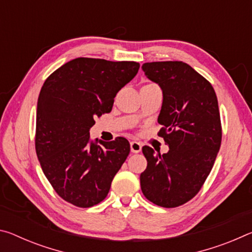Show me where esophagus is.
I'll return each instance as SVG.
<instances>
[{"mask_svg":"<svg viewBox=\"0 0 252 252\" xmlns=\"http://www.w3.org/2000/svg\"><path fill=\"white\" fill-rule=\"evenodd\" d=\"M130 149H131V152L139 153L142 149V144L138 142V141H131L130 142Z\"/></svg>","mask_w":252,"mask_h":252,"instance_id":"esophagus-1","label":"esophagus"}]
</instances>
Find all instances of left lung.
<instances>
[{"mask_svg": "<svg viewBox=\"0 0 252 252\" xmlns=\"http://www.w3.org/2000/svg\"><path fill=\"white\" fill-rule=\"evenodd\" d=\"M142 70L163 94L158 135L169 151L142 148L148 165L140 176L141 190L157 206L179 207L199 192L219 152L218 100L210 82L185 62L144 63Z\"/></svg>", "mask_w": 252, "mask_h": 252, "instance_id": "left-lung-1", "label": "left lung"}]
</instances>
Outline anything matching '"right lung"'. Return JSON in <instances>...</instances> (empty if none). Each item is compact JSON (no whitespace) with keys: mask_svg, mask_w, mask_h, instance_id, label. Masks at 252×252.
Masks as SVG:
<instances>
[{"mask_svg":"<svg viewBox=\"0 0 252 252\" xmlns=\"http://www.w3.org/2000/svg\"><path fill=\"white\" fill-rule=\"evenodd\" d=\"M133 61L78 58L55 70L41 89L35 150L46 179L60 197L90 208L108 195L130 153L126 138L90 139L94 119L112 110L117 93L138 73Z\"/></svg>","mask_w":252,"mask_h":252,"instance_id":"add662e5","label":"right lung"}]
</instances>
